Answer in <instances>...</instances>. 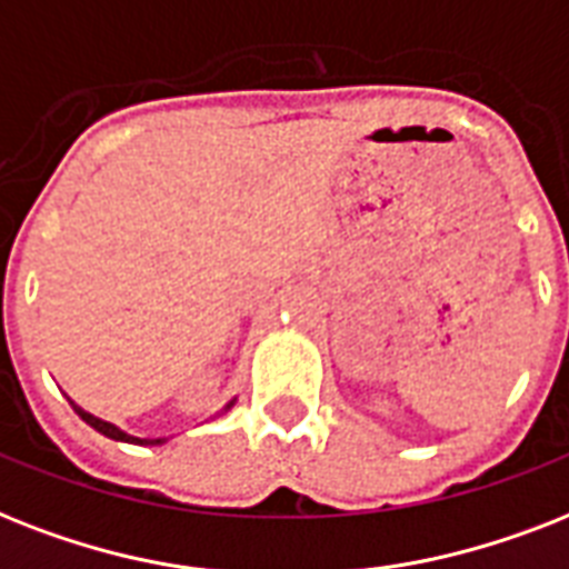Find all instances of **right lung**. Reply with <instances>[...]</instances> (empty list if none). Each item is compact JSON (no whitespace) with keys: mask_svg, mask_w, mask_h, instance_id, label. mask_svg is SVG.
Here are the masks:
<instances>
[{"mask_svg":"<svg viewBox=\"0 0 569 569\" xmlns=\"http://www.w3.org/2000/svg\"><path fill=\"white\" fill-rule=\"evenodd\" d=\"M70 406L76 408V413H79L81 420L88 422V426H93V429H97L99 435H104V438L122 440V443H140V447H158V443H163L161 438H156V440H149V438H131V435H126V431L117 429L113 422H104V420H99V417H93V413L81 411V408L76 406V402H70ZM231 406H234V402H229V406H226V408H231Z\"/></svg>","mask_w":569,"mask_h":569,"instance_id":"obj_1","label":"right lung"}]
</instances>
